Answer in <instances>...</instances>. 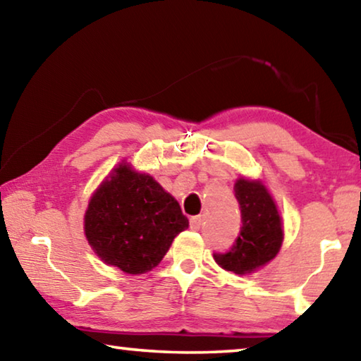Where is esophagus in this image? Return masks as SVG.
Wrapping results in <instances>:
<instances>
[{"label": "esophagus", "instance_id": "34e87169", "mask_svg": "<svg viewBox=\"0 0 361 361\" xmlns=\"http://www.w3.org/2000/svg\"><path fill=\"white\" fill-rule=\"evenodd\" d=\"M202 216H192L191 221H189V226H191L192 231H199L200 226H202Z\"/></svg>", "mask_w": 361, "mask_h": 361}]
</instances>
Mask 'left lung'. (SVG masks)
Segmentation results:
<instances>
[{"label": "left lung", "instance_id": "8db88e82", "mask_svg": "<svg viewBox=\"0 0 361 361\" xmlns=\"http://www.w3.org/2000/svg\"><path fill=\"white\" fill-rule=\"evenodd\" d=\"M234 192L240 205V232L228 252H215L213 258L226 271L242 276L276 258L283 231L277 207L261 183L242 178Z\"/></svg>", "mask_w": 361, "mask_h": 361}]
</instances>
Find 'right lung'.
I'll return each mask as SVG.
<instances>
[{
	"label": "right lung",
	"instance_id": "right-lung-1",
	"mask_svg": "<svg viewBox=\"0 0 361 361\" xmlns=\"http://www.w3.org/2000/svg\"><path fill=\"white\" fill-rule=\"evenodd\" d=\"M189 221L180 204L152 176L122 164L94 194L85 237L103 262L127 274L156 267Z\"/></svg>",
	"mask_w": 361,
	"mask_h": 361
}]
</instances>
